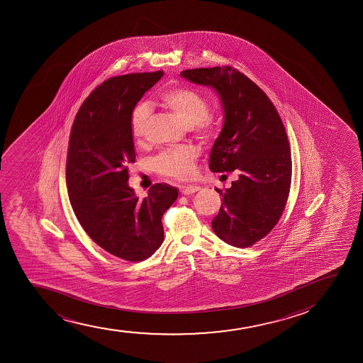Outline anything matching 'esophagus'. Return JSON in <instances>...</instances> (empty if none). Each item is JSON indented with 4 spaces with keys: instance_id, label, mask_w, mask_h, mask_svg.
I'll use <instances>...</instances> for the list:
<instances>
[{
    "instance_id": "esophagus-1",
    "label": "esophagus",
    "mask_w": 363,
    "mask_h": 363,
    "mask_svg": "<svg viewBox=\"0 0 363 363\" xmlns=\"http://www.w3.org/2000/svg\"><path fill=\"white\" fill-rule=\"evenodd\" d=\"M200 189V186H197V185H189V186H182V188H180V192H182L183 195H192V194L199 191Z\"/></svg>"
}]
</instances>
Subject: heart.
<instances>
[{
  "label": "heart",
  "instance_id": "1",
  "mask_svg": "<svg viewBox=\"0 0 363 363\" xmlns=\"http://www.w3.org/2000/svg\"><path fill=\"white\" fill-rule=\"evenodd\" d=\"M160 104L171 110L186 127H194L199 137L211 139L216 134V123L207 116L208 105L200 93L188 87L167 88L160 93ZM150 108L139 104L130 115V130L134 139L140 140L145 134ZM196 150L191 146H179L163 151L154 160L156 171L175 179H188L194 173Z\"/></svg>",
  "mask_w": 363,
  "mask_h": 363
}]
</instances>
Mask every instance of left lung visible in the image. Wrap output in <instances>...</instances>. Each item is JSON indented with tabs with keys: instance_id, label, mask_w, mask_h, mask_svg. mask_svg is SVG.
Segmentation results:
<instances>
[{
	"instance_id": "8db88e82",
	"label": "left lung",
	"mask_w": 363,
	"mask_h": 363,
	"mask_svg": "<svg viewBox=\"0 0 363 363\" xmlns=\"http://www.w3.org/2000/svg\"><path fill=\"white\" fill-rule=\"evenodd\" d=\"M220 99L224 125L209 155V169L238 172L223 196L213 231L231 246L247 248L270 233L284 213L292 180L287 133L267 94L230 67L180 72Z\"/></svg>"
}]
</instances>
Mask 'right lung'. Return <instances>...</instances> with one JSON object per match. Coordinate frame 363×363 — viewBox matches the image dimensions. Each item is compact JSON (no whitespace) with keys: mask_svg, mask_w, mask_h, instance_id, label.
Here are the masks:
<instances>
[{"mask_svg":"<svg viewBox=\"0 0 363 363\" xmlns=\"http://www.w3.org/2000/svg\"><path fill=\"white\" fill-rule=\"evenodd\" d=\"M163 71L116 76L93 91L71 130L67 185L81 226L98 246L128 262L154 255L163 242V213L178 189L155 184L144 200L128 185L135 161L130 115Z\"/></svg>","mask_w":363,"mask_h":363,"instance_id":"1","label":"right lung"}]
</instances>
